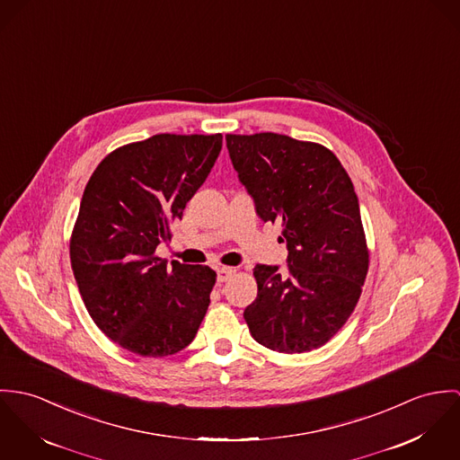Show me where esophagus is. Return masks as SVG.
Masks as SVG:
<instances>
[{"mask_svg": "<svg viewBox=\"0 0 460 460\" xmlns=\"http://www.w3.org/2000/svg\"><path fill=\"white\" fill-rule=\"evenodd\" d=\"M234 273H236V270H234V268H227V266L217 268V282H218V284L227 282Z\"/></svg>", "mask_w": 460, "mask_h": 460, "instance_id": "obj_1", "label": "esophagus"}]
</instances>
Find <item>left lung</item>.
Returning a JSON list of instances; mask_svg holds the SVG:
<instances>
[{
  "instance_id": "1",
  "label": "left lung",
  "mask_w": 460,
  "mask_h": 460,
  "mask_svg": "<svg viewBox=\"0 0 460 460\" xmlns=\"http://www.w3.org/2000/svg\"><path fill=\"white\" fill-rule=\"evenodd\" d=\"M240 183L262 222L282 224L288 270L257 264V298L243 317L255 341L279 353L326 344L361 295L368 252L357 192L321 145L262 132L226 136Z\"/></svg>"
}]
</instances>
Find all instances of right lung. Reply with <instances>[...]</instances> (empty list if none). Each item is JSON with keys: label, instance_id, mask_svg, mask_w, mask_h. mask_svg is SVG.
Segmentation results:
<instances>
[{"label": "right lung", "instance_id": "add662e5", "mask_svg": "<svg viewBox=\"0 0 460 460\" xmlns=\"http://www.w3.org/2000/svg\"><path fill=\"white\" fill-rule=\"evenodd\" d=\"M220 150V134H156L107 155L84 189L70 240L74 277L95 324L130 353L174 355L199 330L217 273L167 266L155 251Z\"/></svg>", "mask_w": 460, "mask_h": 460}]
</instances>
